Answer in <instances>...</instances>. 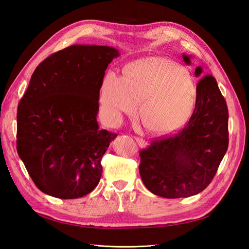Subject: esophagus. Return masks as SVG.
<instances>
[{"label":"esophagus","mask_w":249,"mask_h":249,"mask_svg":"<svg viewBox=\"0 0 249 249\" xmlns=\"http://www.w3.org/2000/svg\"><path fill=\"white\" fill-rule=\"evenodd\" d=\"M135 140L137 141V143L139 144V146H140V147H142V148H145V147H147V145H148V143H147L144 139H142V138L135 137Z\"/></svg>","instance_id":"obj_1"}]
</instances>
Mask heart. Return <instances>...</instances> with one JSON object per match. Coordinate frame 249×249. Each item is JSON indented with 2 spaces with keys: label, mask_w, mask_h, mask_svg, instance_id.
Listing matches in <instances>:
<instances>
[{
  "label": "heart",
  "mask_w": 249,
  "mask_h": 249,
  "mask_svg": "<svg viewBox=\"0 0 249 249\" xmlns=\"http://www.w3.org/2000/svg\"><path fill=\"white\" fill-rule=\"evenodd\" d=\"M196 86L183 65L166 58H147L125 69L124 78L108 71L103 80L100 103L104 119L115 126L124 114L137 110L146 129L165 135L180 129L191 117Z\"/></svg>",
  "instance_id": "1"
}]
</instances>
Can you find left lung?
Returning a JSON list of instances; mask_svg holds the SVG:
<instances>
[{
  "label": "left lung",
  "mask_w": 249,
  "mask_h": 249,
  "mask_svg": "<svg viewBox=\"0 0 249 249\" xmlns=\"http://www.w3.org/2000/svg\"><path fill=\"white\" fill-rule=\"evenodd\" d=\"M192 56L183 54L186 64ZM195 77L201 78L197 66ZM188 124L173 136L153 141L140 152L139 173L147 189L165 198L190 197L206 189L229 146V111L215 78L198 82Z\"/></svg>",
  "instance_id": "8db88e82"
}]
</instances>
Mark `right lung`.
Wrapping results in <instances>:
<instances>
[{
  "label": "right lung",
  "instance_id": "right-lung-1",
  "mask_svg": "<svg viewBox=\"0 0 249 249\" xmlns=\"http://www.w3.org/2000/svg\"><path fill=\"white\" fill-rule=\"evenodd\" d=\"M117 49L73 44L36 67L18 107L17 148L29 176L53 197L84 196L99 184L101 160L117 135L100 130V89Z\"/></svg>",
  "mask_w": 249,
  "mask_h": 249
}]
</instances>
